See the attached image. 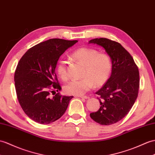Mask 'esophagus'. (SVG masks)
<instances>
[{
  "instance_id": "34e87169",
  "label": "esophagus",
  "mask_w": 155,
  "mask_h": 155,
  "mask_svg": "<svg viewBox=\"0 0 155 155\" xmlns=\"http://www.w3.org/2000/svg\"><path fill=\"white\" fill-rule=\"evenodd\" d=\"M80 98H83V99H88L89 98V97L88 96H80Z\"/></svg>"
}]
</instances>
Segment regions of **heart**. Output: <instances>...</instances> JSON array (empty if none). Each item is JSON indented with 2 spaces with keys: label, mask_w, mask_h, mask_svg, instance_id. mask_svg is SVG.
<instances>
[{
  "label": "heart",
  "mask_w": 155,
  "mask_h": 155,
  "mask_svg": "<svg viewBox=\"0 0 155 155\" xmlns=\"http://www.w3.org/2000/svg\"><path fill=\"white\" fill-rule=\"evenodd\" d=\"M77 62L84 65L82 78L74 79L64 86V90L67 94L74 96H81L90 91L94 85L100 86L104 84L110 76L112 64L110 57L106 53H99L92 48H79L72 54ZM57 71L63 81L69 78L65 60H59Z\"/></svg>",
  "instance_id": "b5f03b06"
}]
</instances>
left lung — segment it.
I'll return each mask as SVG.
<instances>
[{"label": "left lung", "instance_id": "1", "mask_svg": "<svg viewBox=\"0 0 155 155\" xmlns=\"http://www.w3.org/2000/svg\"><path fill=\"white\" fill-rule=\"evenodd\" d=\"M88 43L105 49L112 64L110 77L96 92L100 96L101 106L90 116L103 125L116 124L129 113L137 98L138 68L131 55L119 43L104 38L91 39Z\"/></svg>", "mask_w": 155, "mask_h": 155}]
</instances>
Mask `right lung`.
Instances as JSON below:
<instances>
[{
  "mask_svg": "<svg viewBox=\"0 0 155 155\" xmlns=\"http://www.w3.org/2000/svg\"><path fill=\"white\" fill-rule=\"evenodd\" d=\"M77 42L48 39L29 49L18 64L14 74L17 98L25 114L37 123L49 124L58 120L73 98L59 92L51 97L50 92L61 91L55 72L57 61Z\"/></svg>",
  "mask_w": 155,
  "mask_h": 155,
  "instance_id": "obj_1",
  "label": "right lung"
}]
</instances>
